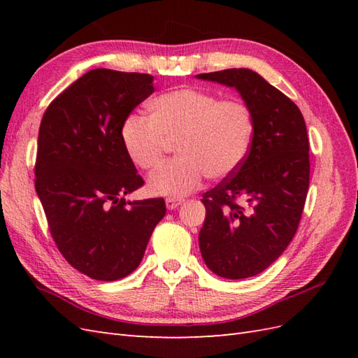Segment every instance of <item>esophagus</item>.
Returning <instances> with one entry per match:
<instances>
[{"mask_svg": "<svg viewBox=\"0 0 358 358\" xmlns=\"http://www.w3.org/2000/svg\"><path fill=\"white\" fill-rule=\"evenodd\" d=\"M183 199H178V196H169V199H166V208L172 210V209H177L180 204H183Z\"/></svg>", "mask_w": 358, "mask_h": 358, "instance_id": "esophagus-1", "label": "esophagus"}]
</instances>
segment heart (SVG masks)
Masks as SVG:
<instances>
[{"label": "heart", "mask_w": 358, "mask_h": 358, "mask_svg": "<svg viewBox=\"0 0 358 358\" xmlns=\"http://www.w3.org/2000/svg\"><path fill=\"white\" fill-rule=\"evenodd\" d=\"M149 109L150 118L132 113L121 126L127 157L140 169L152 171L175 140L180 155L150 175V194L186 195L200 187L206 175L212 180L226 178L245 162L254 118L243 101L181 87L154 98Z\"/></svg>", "instance_id": "obj_1"}]
</instances>
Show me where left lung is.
Instances as JSON below:
<instances>
[{
  "mask_svg": "<svg viewBox=\"0 0 358 358\" xmlns=\"http://www.w3.org/2000/svg\"><path fill=\"white\" fill-rule=\"evenodd\" d=\"M195 78L234 87L254 118L245 162L203 195L200 252L218 277H254L283 254L299 227L309 187V140L292 100L250 69Z\"/></svg>",
  "mask_w": 358,
  "mask_h": 358,
  "instance_id": "8db88e82",
  "label": "left lung"
}]
</instances>
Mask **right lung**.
I'll use <instances>...</instances> for the list:
<instances>
[{"label":"right lung","mask_w":358,"mask_h":358,"mask_svg":"<svg viewBox=\"0 0 358 358\" xmlns=\"http://www.w3.org/2000/svg\"><path fill=\"white\" fill-rule=\"evenodd\" d=\"M148 73L94 69L44 112L35 191L59 252L85 275L120 280L143 260L166 214L163 199L126 200L143 186L120 131L154 92Z\"/></svg>","instance_id":"add662e5"}]
</instances>
